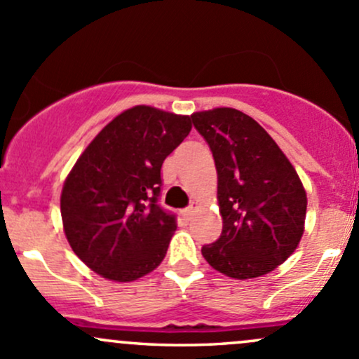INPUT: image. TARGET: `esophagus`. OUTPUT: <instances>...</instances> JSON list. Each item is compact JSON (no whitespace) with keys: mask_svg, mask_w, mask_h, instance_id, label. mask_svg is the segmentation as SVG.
I'll return each instance as SVG.
<instances>
[{"mask_svg":"<svg viewBox=\"0 0 359 359\" xmlns=\"http://www.w3.org/2000/svg\"><path fill=\"white\" fill-rule=\"evenodd\" d=\"M194 210H196L194 205H191V206H187V208L180 210V215H182L184 220H189V218L192 217V213H194Z\"/></svg>","mask_w":359,"mask_h":359,"instance_id":"esophagus-1","label":"esophagus"}]
</instances>
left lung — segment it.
I'll return each instance as SVG.
<instances>
[{"instance_id":"8db88e82","label":"left lung","mask_w":359,"mask_h":359,"mask_svg":"<svg viewBox=\"0 0 359 359\" xmlns=\"http://www.w3.org/2000/svg\"><path fill=\"white\" fill-rule=\"evenodd\" d=\"M191 118L213 153L224 220L222 236L203 246V256L227 277H262L299 244L306 191L277 142L246 113L215 108Z\"/></svg>"}]
</instances>
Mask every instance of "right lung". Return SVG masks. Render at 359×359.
<instances>
[{
    "label": "right lung",
    "mask_w": 359,
    "mask_h": 359,
    "mask_svg": "<svg viewBox=\"0 0 359 359\" xmlns=\"http://www.w3.org/2000/svg\"><path fill=\"white\" fill-rule=\"evenodd\" d=\"M191 116L134 107L111 120L63 184V230L75 255L115 282H132L163 262L177 229L158 205L161 165L191 132Z\"/></svg>",
    "instance_id": "obj_1"
}]
</instances>
